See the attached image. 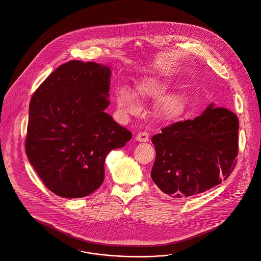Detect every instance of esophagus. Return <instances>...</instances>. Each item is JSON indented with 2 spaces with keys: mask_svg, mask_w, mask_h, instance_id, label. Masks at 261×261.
Listing matches in <instances>:
<instances>
[{
  "mask_svg": "<svg viewBox=\"0 0 261 261\" xmlns=\"http://www.w3.org/2000/svg\"><path fill=\"white\" fill-rule=\"evenodd\" d=\"M136 140H137L138 142H148V140H149V135H148L147 132L143 131V132H141V133H139V134L137 135Z\"/></svg>",
  "mask_w": 261,
  "mask_h": 261,
  "instance_id": "esophagus-1",
  "label": "esophagus"
}]
</instances>
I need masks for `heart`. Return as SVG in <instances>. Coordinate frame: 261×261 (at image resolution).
<instances>
[{
    "mask_svg": "<svg viewBox=\"0 0 261 261\" xmlns=\"http://www.w3.org/2000/svg\"><path fill=\"white\" fill-rule=\"evenodd\" d=\"M170 86V79L163 75L142 77L136 83V93L128 87H120L116 93V102L124 116H138L142 103L138 95L144 98H160L166 95ZM184 103L178 95H168L161 102V112L168 119H175L182 113Z\"/></svg>",
    "mask_w": 261,
    "mask_h": 261,
    "instance_id": "1",
    "label": "heart"
}]
</instances>
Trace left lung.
Here are the masks:
<instances>
[{"instance_id": "8db88e82", "label": "left lung", "mask_w": 261, "mask_h": 261, "mask_svg": "<svg viewBox=\"0 0 261 261\" xmlns=\"http://www.w3.org/2000/svg\"><path fill=\"white\" fill-rule=\"evenodd\" d=\"M237 115L214 103L194 119L178 121L151 139L156 159L151 178L173 198L189 197L226 180L237 165Z\"/></svg>"}]
</instances>
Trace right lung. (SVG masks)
I'll return each mask as SVG.
<instances>
[{
	"mask_svg": "<svg viewBox=\"0 0 261 261\" xmlns=\"http://www.w3.org/2000/svg\"><path fill=\"white\" fill-rule=\"evenodd\" d=\"M110 77L108 66L72 60L32 95L25 153L42 182L60 197H85L97 190L106 156L132 138L104 112Z\"/></svg>",
	"mask_w": 261,
	"mask_h": 261,
	"instance_id": "right-lung-1",
	"label": "right lung"
}]
</instances>
